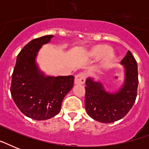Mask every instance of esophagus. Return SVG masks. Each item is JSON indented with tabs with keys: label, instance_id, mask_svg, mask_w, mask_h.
Masks as SVG:
<instances>
[{
	"label": "esophagus",
	"instance_id": "1",
	"mask_svg": "<svg viewBox=\"0 0 149 149\" xmlns=\"http://www.w3.org/2000/svg\"><path fill=\"white\" fill-rule=\"evenodd\" d=\"M85 80H86V77L84 73H79V74L77 75L76 77H75L74 83L75 84L77 85H79V84H84L85 83Z\"/></svg>",
	"mask_w": 149,
	"mask_h": 149
}]
</instances>
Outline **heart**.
Returning a JSON list of instances; mask_svg holds the SVG:
<instances>
[{"label": "heart", "mask_w": 149, "mask_h": 149, "mask_svg": "<svg viewBox=\"0 0 149 149\" xmlns=\"http://www.w3.org/2000/svg\"><path fill=\"white\" fill-rule=\"evenodd\" d=\"M87 56L92 58H100L98 64V70H106L112 67L117 60V56L112 52V49L109 45L100 44L96 45L87 52Z\"/></svg>", "instance_id": "b5f03b06"}]
</instances>
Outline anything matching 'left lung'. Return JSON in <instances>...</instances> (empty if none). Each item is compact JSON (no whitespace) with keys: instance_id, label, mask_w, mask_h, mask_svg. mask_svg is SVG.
Returning a JSON list of instances; mask_svg holds the SVG:
<instances>
[{"instance_id":"8db88e82","label":"left lung","mask_w":149,"mask_h":149,"mask_svg":"<svg viewBox=\"0 0 149 149\" xmlns=\"http://www.w3.org/2000/svg\"><path fill=\"white\" fill-rule=\"evenodd\" d=\"M120 64L124 65L125 79L115 92L106 91L104 84L93 77L86 80L85 107L93 120L101 123H112L123 118L134 105L139 84L138 64L128 51Z\"/></svg>"}]
</instances>
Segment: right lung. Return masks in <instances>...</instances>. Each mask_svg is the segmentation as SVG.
I'll use <instances>...</instances> for the list:
<instances>
[{
    "mask_svg": "<svg viewBox=\"0 0 149 149\" xmlns=\"http://www.w3.org/2000/svg\"><path fill=\"white\" fill-rule=\"evenodd\" d=\"M52 38L50 35L29 42L17 55L13 71L11 97L20 111L34 120H47L58 114L74 83L73 76H48L38 67V51Z\"/></svg>",
    "mask_w": 149,
    "mask_h": 149,
    "instance_id": "right-lung-1",
    "label": "right lung"
}]
</instances>
